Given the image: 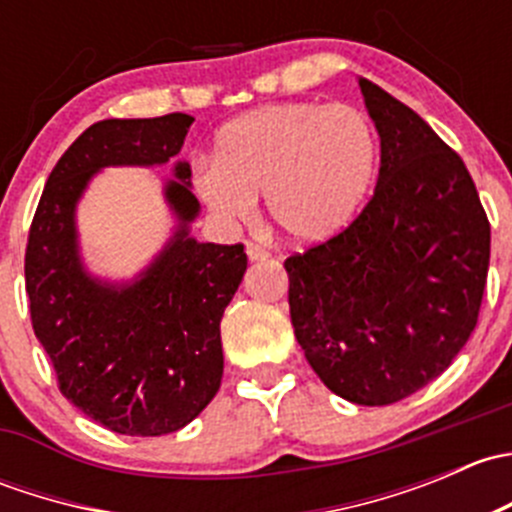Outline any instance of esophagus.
<instances>
[{
	"label": "esophagus",
	"instance_id": "obj_1",
	"mask_svg": "<svg viewBox=\"0 0 512 512\" xmlns=\"http://www.w3.org/2000/svg\"><path fill=\"white\" fill-rule=\"evenodd\" d=\"M247 257H250L252 262H257V260H267V257H270V252L265 250V247L262 245H255V242H250V245H247Z\"/></svg>",
	"mask_w": 512,
	"mask_h": 512
}]
</instances>
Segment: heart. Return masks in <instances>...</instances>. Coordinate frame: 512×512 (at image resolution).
<instances>
[{"label":"heart","mask_w":512,"mask_h":512,"mask_svg":"<svg viewBox=\"0 0 512 512\" xmlns=\"http://www.w3.org/2000/svg\"><path fill=\"white\" fill-rule=\"evenodd\" d=\"M376 173V136L354 106L289 101L257 108L218 133L215 160L195 165L193 185L223 223H250L257 200L282 235L322 242L364 203Z\"/></svg>","instance_id":"obj_1"}]
</instances>
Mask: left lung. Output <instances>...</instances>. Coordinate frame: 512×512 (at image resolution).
Segmentation results:
<instances>
[{
	"label": "left lung",
	"instance_id": "8db88e82",
	"mask_svg": "<svg viewBox=\"0 0 512 512\" xmlns=\"http://www.w3.org/2000/svg\"><path fill=\"white\" fill-rule=\"evenodd\" d=\"M359 86L379 180L347 230L285 260L289 317L329 391L389 406L441 376L476 329L490 223L461 156L406 103Z\"/></svg>",
	"mask_w": 512,
	"mask_h": 512
}]
</instances>
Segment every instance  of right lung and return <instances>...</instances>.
Listing matches in <instances>:
<instances>
[{
    "instance_id": "1",
    "label": "right lung",
    "mask_w": 512,
    "mask_h": 512,
    "mask_svg": "<svg viewBox=\"0 0 512 512\" xmlns=\"http://www.w3.org/2000/svg\"><path fill=\"white\" fill-rule=\"evenodd\" d=\"M195 118H108L86 128L51 170L29 230L24 277L36 339L59 391L123 436L188 426L223 379L220 319L247 270L242 245L190 237L200 203L178 160L163 188L178 218L173 237L133 282L89 275L79 255L76 203L108 165H165Z\"/></svg>"
}]
</instances>
